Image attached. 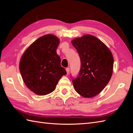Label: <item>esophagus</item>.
<instances>
[{"mask_svg":"<svg viewBox=\"0 0 133 133\" xmlns=\"http://www.w3.org/2000/svg\"><path fill=\"white\" fill-rule=\"evenodd\" d=\"M66 71H67V74H69V73L70 72V68H67L66 69Z\"/></svg>","mask_w":133,"mask_h":133,"instance_id":"1","label":"esophagus"}]
</instances>
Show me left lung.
Returning <instances> with one entry per match:
<instances>
[{"label":"left lung","instance_id":"8db88e82","mask_svg":"<svg viewBox=\"0 0 133 133\" xmlns=\"http://www.w3.org/2000/svg\"><path fill=\"white\" fill-rule=\"evenodd\" d=\"M71 43L81 62L78 77L72 79L73 86L82 97H94L102 91L111 78L113 56L105 44L91 35L75 38Z\"/></svg>","mask_w":133,"mask_h":133}]
</instances>
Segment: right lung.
I'll use <instances>...</instances> for the list:
<instances>
[{
	"mask_svg": "<svg viewBox=\"0 0 133 133\" xmlns=\"http://www.w3.org/2000/svg\"><path fill=\"white\" fill-rule=\"evenodd\" d=\"M59 39L52 34L41 36L22 55L19 70L24 84L35 94L46 95L54 91L59 80L67 72L56 53Z\"/></svg>",
	"mask_w": 133,
	"mask_h": 133,
	"instance_id": "add662e5",
	"label": "right lung"
}]
</instances>
